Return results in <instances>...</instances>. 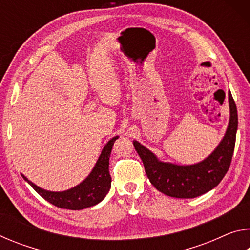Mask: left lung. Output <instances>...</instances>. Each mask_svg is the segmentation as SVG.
Returning <instances> with one entry per match:
<instances>
[{"instance_id":"left-lung-1","label":"left lung","mask_w":250,"mask_h":250,"mask_svg":"<svg viewBox=\"0 0 250 250\" xmlns=\"http://www.w3.org/2000/svg\"><path fill=\"white\" fill-rule=\"evenodd\" d=\"M228 103L230 117L226 133L216 149L201 162L189 166L162 162L140 142L133 141L134 149L140 155L146 175L158 191L171 197L194 198L219 184L230 166L238 126L237 108L230 91H228Z\"/></svg>"}]
</instances>
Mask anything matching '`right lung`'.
I'll use <instances>...</instances> for the list:
<instances>
[{
	"mask_svg": "<svg viewBox=\"0 0 250 250\" xmlns=\"http://www.w3.org/2000/svg\"><path fill=\"white\" fill-rule=\"evenodd\" d=\"M113 137L111 140L107 142L104 146L99 159L97 160L92 171L82 183L74 186L67 191L52 192L40 188L29 181L26 176L23 179L40 194V195L49 202L50 204L59 207V208L79 210L87 208V207L98 204L107 195L110 188H111V176L109 173V158L111 153L112 146L117 139Z\"/></svg>",
	"mask_w": 250,
	"mask_h": 250,
	"instance_id": "1",
	"label": "right lung"
}]
</instances>
